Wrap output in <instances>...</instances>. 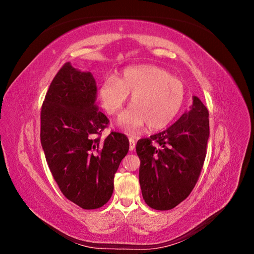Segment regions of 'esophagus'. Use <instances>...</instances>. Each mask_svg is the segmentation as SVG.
<instances>
[{"instance_id":"1","label":"esophagus","mask_w":254,"mask_h":254,"mask_svg":"<svg viewBox=\"0 0 254 254\" xmlns=\"http://www.w3.org/2000/svg\"><path fill=\"white\" fill-rule=\"evenodd\" d=\"M134 148H135V140L132 136H129V149L132 151Z\"/></svg>"}]
</instances>
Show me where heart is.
Listing matches in <instances>:
<instances>
[{
	"instance_id": "obj_1",
	"label": "heart",
	"mask_w": 254,
	"mask_h": 254,
	"mask_svg": "<svg viewBox=\"0 0 254 254\" xmlns=\"http://www.w3.org/2000/svg\"><path fill=\"white\" fill-rule=\"evenodd\" d=\"M131 95L133 108L120 119V125L135 132L147 125L150 131L166 128L176 119L186 101V86L165 68L152 64L127 67L121 77L105 78L98 97L106 112L118 115Z\"/></svg>"
}]
</instances>
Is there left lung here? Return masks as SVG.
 <instances>
[{"mask_svg": "<svg viewBox=\"0 0 254 254\" xmlns=\"http://www.w3.org/2000/svg\"><path fill=\"white\" fill-rule=\"evenodd\" d=\"M209 136V111L194 96L190 110L174 125L137 141L140 186L151 209L172 210L189 197L200 176Z\"/></svg>", "mask_w": 254, "mask_h": 254, "instance_id": "obj_1", "label": "left lung"}]
</instances>
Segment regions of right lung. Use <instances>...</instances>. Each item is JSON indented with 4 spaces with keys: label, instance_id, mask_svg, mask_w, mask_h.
Wrapping results in <instances>:
<instances>
[{
    "label": "right lung",
    "instance_id": "add662e5",
    "mask_svg": "<svg viewBox=\"0 0 254 254\" xmlns=\"http://www.w3.org/2000/svg\"><path fill=\"white\" fill-rule=\"evenodd\" d=\"M90 72L65 63L52 80L41 107L40 140L48 165L68 200L84 210L109 201L114 175L129 150L128 137L112 131L96 103Z\"/></svg>",
    "mask_w": 254,
    "mask_h": 254
}]
</instances>
